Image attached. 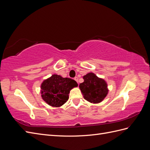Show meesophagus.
<instances>
[{
    "label": "esophagus",
    "instance_id": "esophagus-1",
    "mask_svg": "<svg viewBox=\"0 0 150 150\" xmlns=\"http://www.w3.org/2000/svg\"><path fill=\"white\" fill-rule=\"evenodd\" d=\"M74 80L76 81L77 83H78V77H75V78H74Z\"/></svg>",
    "mask_w": 150,
    "mask_h": 150
}]
</instances>
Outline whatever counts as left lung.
I'll return each instance as SVG.
<instances>
[{
  "label": "left lung",
  "mask_w": 150,
  "mask_h": 150,
  "mask_svg": "<svg viewBox=\"0 0 150 150\" xmlns=\"http://www.w3.org/2000/svg\"><path fill=\"white\" fill-rule=\"evenodd\" d=\"M84 82L79 86L84 98L91 103H99L108 93V84L103 79L93 72L83 76Z\"/></svg>",
  "instance_id": "left-lung-1"
}]
</instances>
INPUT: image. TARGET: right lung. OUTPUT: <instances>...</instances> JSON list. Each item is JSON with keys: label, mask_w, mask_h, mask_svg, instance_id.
I'll return each instance as SVG.
<instances>
[{"label": "right lung", "mask_w": 150, "mask_h": 150, "mask_svg": "<svg viewBox=\"0 0 150 150\" xmlns=\"http://www.w3.org/2000/svg\"><path fill=\"white\" fill-rule=\"evenodd\" d=\"M78 86L74 79L53 74L40 86L43 100L52 107H60L69 99L70 91Z\"/></svg>", "instance_id": "add662e5"}]
</instances>
